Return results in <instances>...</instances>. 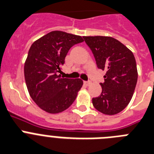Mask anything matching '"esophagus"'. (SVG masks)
Listing matches in <instances>:
<instances>
[{
  "label": "esophagus",
  "instance_id": "obj_1",
  "mask_svg": "<svg viewBox=\"0 0 154 154\" xmlns=\"http://www.w3.org/2000/svg\"><path fill=\"white\" fill-rule=\"evenodd\" d=\"M84 84H85V85H87V86H90L91 84V81H84Z\"/></svg>",
  "mask_w": 154,
  "mask_h": 154
}]
</instances>
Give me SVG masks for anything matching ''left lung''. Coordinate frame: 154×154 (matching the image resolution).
Instances as JSON below:
<instances>
[{
    "label": "left lung",
    "instance_id": "left-lung-1",
    "mask_svg": "<svg viewBox=\"0 0 154 154\" xmlns=\"http://www.w3.org/2000/svg\"><path fill=\"white\" fill-rule=\"evenodd\" d=\"M92 51L97 67L105 70L102 92L93 98V105L106 115L120 113L129 104L137 82V69L134 54L111 37H84Z\"/></svg>",
    "mask_w": 154,
    "mask_h": 154
}]
</instances>
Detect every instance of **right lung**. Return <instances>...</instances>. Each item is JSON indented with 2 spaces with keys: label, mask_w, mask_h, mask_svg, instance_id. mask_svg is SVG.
Returning a JSON list of instances; mask_svg holds the SVG:
<instances>
[{
  "label": "right lung",
  "mask_w": 154,
  "mask_h": 154,
  "mask_svg": "<svg viewBox=\"0 0 154 154\" xmlns=\"http://www.w3.org/2000/svg\"><path fill=\"white\" fill-rule=\"evenodd\" d=\"M82 37L54 30L34 41L24 63V78L36 104L49 113H58L74 103L83 86L81 79L63 78L62 66L69 50Z\"/></svg>",
  "instance_id": "1"
}]
</instances>
